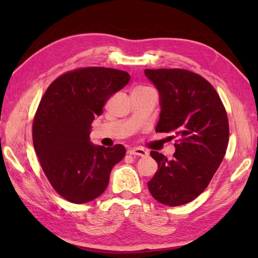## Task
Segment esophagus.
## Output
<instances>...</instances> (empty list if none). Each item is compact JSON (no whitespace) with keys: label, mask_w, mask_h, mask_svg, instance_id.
<instances>
[{"label":"esophagus","mask_w":258,"mask_h":258,"mask_svg":"<svg viewBox=\"0 0 258 258\" xmlns=\"http://www.w3.org/2000/svg\"><path fill=\"white\" fill-rule=\"evenodd\" d=\"M130 155L133 156H140V157H147L148 156V151L142 149V148H133V149L128 150Z\"/></svg>","instance_id":"esophagus-1"}]
</instances>
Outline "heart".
Wrapping results in <instances>:
<instances>
[{"mask_svg":"<svg viewBox=\"0 0 258 258\" xmlns=\"http://www.w3.org/2000/svg\"><path fill=\"white\" fill-rule=\"evenodd\" d=\"M137 89H147V87H143V86H139V87H137Z\"/></svg>","mask_w":258,"mask_h":258,"instance_id":"1","label":"heart"}]
</instances>
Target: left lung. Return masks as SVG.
<instances>
[{
    "label": "left lung",
    "mask_w": 258,
    "mask_h": 258,
    "mask_svg": "<svg viewBox=\"0 0 258 258\" xmlns=\"http://www.w3.org/2000/svg\"><path fill=\"white\" fill-rule=\"evenodd\" d=\"M160 95L156 132L175 133V152L167 159L151 151L158 171L148 182L152 197L167 206L192 202L208 186L225 156L229 119L214 86L186 69H146Z\"/></svg>",
    "instance_id": "8db88e82"
}]
</instances>
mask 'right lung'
Returning a JSON list of instances; mask_svg holds the SVG:
<instances>
[{
	"label": "right lung",
	"mask_w": 258,
	"mask_h": 258,
	"mask_svg": "<svg viewBox=\"0 0 258 258\" xmlns=\"http://www.w3.org/2000/svg\"><path fill=\"white\" fill-rule=\"evenodd\" d=\"M128 73L104 67L77 68L47 87L33 120V143L47 180L61 197L84 204L107 189L111 168L125 148L90 143L91 124L108 99L130 82Z\"/></svg>",
	"instance_id": "add662e5"
}]
</instances>
